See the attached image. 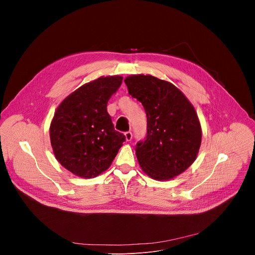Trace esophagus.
I'll use <instances>...</instances> for the list:
<instances>
[{
  "mask_svg": "<svg viewBox=\"0 0 255 255\" xmlns=\"http://www.w3.org/2000/svg\"><path fill=\"white\" fill-rule=\"evenodd\" d=\"M125 138H126V141H131L132 140V132L131 131L125 132Z\"/></svg>",
  "mask_w": 255,
  "mask_h": 255,
  "instance_id": "1",
  "label": "esophagus"
}]
</instances>
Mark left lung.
I'll list each match as a JSON object with an SVG mask.
<instances>
[{
  "label": "left lung",
  "mask_w": 255,
  "mask_h": 255,
  "mask_svg": "<svg viewBox=\"0 0 255 255\" xmlns=\"http://www.w3.org/2000/svg\"><path fill=\"white\" fill-rule=\"evenodd\" d=\"M129 94L144 107L146 139L137 143L136 156L142 170L156 180H168L196 160L202 128L194 106L171 83L150 75L124 80Z\"/></svg>",
  "instance_id": "left-lung-1"
}]
</instances>
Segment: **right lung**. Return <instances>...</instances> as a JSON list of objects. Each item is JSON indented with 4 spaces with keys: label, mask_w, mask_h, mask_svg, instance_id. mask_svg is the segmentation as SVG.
Segmentation results:
<instances>
[{
    "label": "right lung",
    "mask_w": 255,
    "mask_h": 255,
    "mask_svg": "<svg viewBox=\"0 0 255 255\" xmlns=\"http://www.w3.org/2000/svg\"><path fill=\"white\" fill-rule=\"evenodd\" d=\"M122 80L111 76L87 83L56 109L49 128L52 150L57 161L77 176L91 178L107 170L125 141L107 112L108 101Z\"/></svg>",
    "instance_id": "1"
}]
</instances>
